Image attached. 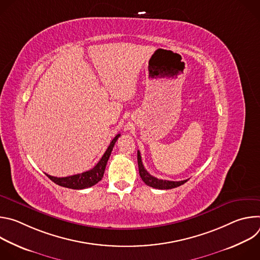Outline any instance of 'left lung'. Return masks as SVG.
<instances>
[{
	"label": "left lung",
	"instance_id": "8db88e82",
	"mask_svg": "<svg viewBox=\"0 0 260 260\" xmlns=\"http://www.w3.org/2000/svg\"><path fill=\"white\" fill-rule=\"evenodd\" d=\"M138 166H139V173H140V176H141L143 182L146 185H148V186L156 188V189H172V188L180 186V185L188 181V179L183 180V181H168V180L157 179V178L151 176L145 170V168L143 166L140 151H138Z\"/></svg>",
	"mask_w": 260,
	"mask_h": 260
}]
</instances>
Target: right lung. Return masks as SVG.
I'll return each mask as SVG.
<instances>
[{
	"mask_svg": "<svg viewBox=\"0 0 260 260\" xmlns=\"http://www.w3.org/2000/svg\"><path fill=\"white\" fill-rule=\"evenodd\" d=\"M119 137H120V135L118 134L112 140V142L110 143L108 149L106 150V152L104 153V155L102 156L100 161L91 170L83 172L81 174L73 175V176H69V177H62V178L53 177V176H50L47 174H46V176L51 181H53L55 184L59 185V186L71 188V189H84V188L93 186V185H95L98 182H100L102 180L104 173H105L107 161H108V159L111 155V152H112V150H113V147Z\"/></svg>",
	"mask_w": 260,
	"mask_h": 260,
	"instance_id": "1",
	"label": "right lung"
}]
</instances>
